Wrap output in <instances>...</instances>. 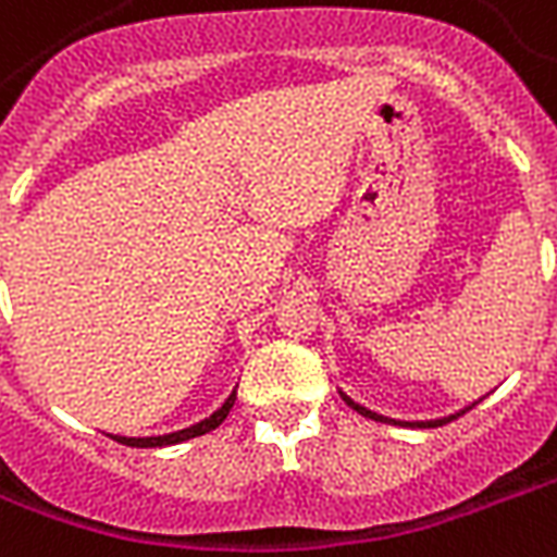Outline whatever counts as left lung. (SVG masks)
Here are the masks:
<instances>
[{"mask_svg": "<svg viewBox=\"0 0 557 557\" xmlns=\"http://www.w3.org/2000/svg\"><path fill=\"white\" fill-rule=\"evenodd\" d=\"M338 394H342V400H345L347 406H350V409H356V411H359V414H364V418L380 420V423H392V426H411V430H435V426H444V423H449V420H456L458 414H465V411H470V409H473V406H476L479 400H482V397H479V400H473V403H470V406H465V409L453 411V414H444V418H430V420H400V418H388V414H380V411L368 409V406H362V403H356L354 397H347V394L342 392V388H338Z\"/></svg>", "mask_w": 557, "mask_h": 557, "instance_id": "left-lung-1", "label": "left lung"}]
</instances>
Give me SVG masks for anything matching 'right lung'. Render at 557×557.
<instances>
[{
  "label": "right lung",
  "instance_id": "right-lung-1",
  "mask_svg": "<svg viewBox=\"0 0 557 557\" xmlns=\"http://www.w3.org/2000/svg\"><path fill=\"white\" fill-rule=\"evenodd\" d=\"M239 388V385H236ZM236 388L231 392V397L219 406V409L212 411L210 418L198 420V423H193V426H186V430H177V432H165V435H146V438H131V435H110L113 441H119V444H125V447H172V444H184V441L189 438H198V435H207V432H212L215 426H222V420L231 414L233 403H236Z\"/></svg>",
  "mask_w": 557,
  "mask_h": 557
}]
</instances>
